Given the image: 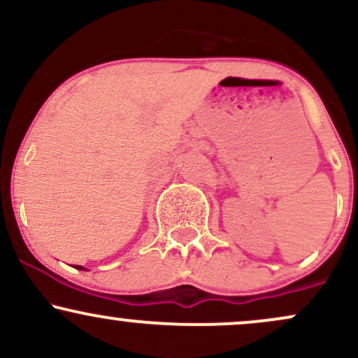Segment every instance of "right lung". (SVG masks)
Returning a JSON list of instances; mask_svg holds the SVG:
<instances>
[{"label":"right lung","mask_w":358,"mask_h":358,"mask_svg":"<svg viewBox=\"0 0 358 358\" xmlns=\"http://www.w3.org/2000/svg\"><path fill=\"white\" fill-rule=\"evenodd\" d=\"M76 269H80V271H87L85 268H82V266H76Z\"/></svg>","instance_id":"1"}]
</instances>
